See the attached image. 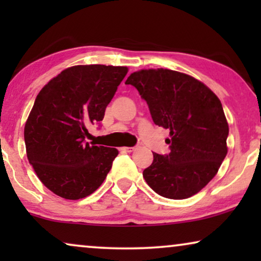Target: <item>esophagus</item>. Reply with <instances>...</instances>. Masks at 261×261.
Returning a JSON list of instances; mask_svg holds the SVG:
<instances>
[{"label": "esophagus", "instance_id": "34e87169", "mask_svg": "<svg viewBox=\"0 0 261 261\" xmlns=\"http://www.w3.org/2000/svg\"><path fill=\"white\" fill-rule=\"evenodd\" d=\"M121 151L122 152H127V153H130L134 151V147H122L121 148Z\"/></svg>", "mask_w": 261, "mask_h": 261}]
</instances>
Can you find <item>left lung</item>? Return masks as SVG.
Returning a JSON list of instances; mask_svg holds the SVG:
<instances>
[{"label":"left lung","instance_id":"obj_1","mask_svg":"<svg viewBox=\"0 0 261 261\" xmlns=\"http://www.w3.org/2000/svg\"><path fill=\"white\" fill-rule=\"evenodd\" d=\"M126 84L147 102L153 122L170 130V153H153L142 172L146 183L171 199L197 194L227 155L229 128L219 97L196 78L167 69L137 71Z\"/></svg>","mask_w":261,"mask_h":261}]
</instances>
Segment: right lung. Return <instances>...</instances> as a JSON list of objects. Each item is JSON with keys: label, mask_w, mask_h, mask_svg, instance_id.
<instances>
[{"label": "right lung", "mask_w": 261, "mask_h": 261, "mask_svg": "<svg viewBox=\"0 0 261 261\" xmlns=\"http://www.w3.org/2000/svg\"><path fill=\"white\" fill-rule=\"evenodd\" d=\"M128 72L126 66L77 65L41 89L24 124L28 162L53 194L80 199L101 187L119 154L85 141Z\"/></svg>", "instance_id": "right-lung-1"}]
</instances>
